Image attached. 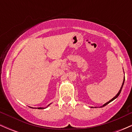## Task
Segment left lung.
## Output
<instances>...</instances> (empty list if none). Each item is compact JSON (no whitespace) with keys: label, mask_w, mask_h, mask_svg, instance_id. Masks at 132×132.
I'll return each mask as SVG.
<instances>
[{"label":"left lung","mask_w":132,"mask_h":132,"mask_svg":"<svg viewBox=\"0 0 132 132\" xmlns=\"http://www.w3.org/2000/svg\"><path fill=\"white\" fill-rule=\"evenodd\" d=\"M124 81H125V78H124V79H123V84H122V87H121V88H120V90H119V92H118V94H117V95H116V96H115L112 99H111V100H110V101H109V102H107V103H105V104H104V105H103L102 106V107H104V106H105L106 105H107V104H109V103H110V102H112V101H113V100H114V99H116V98L118 96H119V95H120V92H121V90H122V87H123V84H124ZM95 108H96V107H95Z\"/></svg>","instance_id":"1"}]
</instances>
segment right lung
I'll list each match as a JSON object with an SVG mask.
<instances>
[{
    "label": "right lung",
    "mask_w": 132,
    "mask_h": 132,
    "mask_svg": "<svg viewBox=\"0 0 132 132\" xmlns=\"http://www.w3.org/2000/svg\"><path fill=\"white\" fill-rule=\"evenodd\" d=\"M50 105H48V106H49ZM38 109H43V108H42V107H39V108H38Z\"/></svg>",
    "instance_id": "right-lung-1"
}]
</instances>
